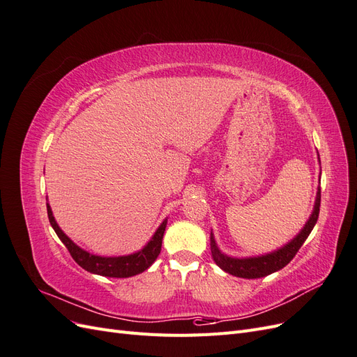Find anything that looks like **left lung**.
<instances>
[{
  "instance_id": "8db88e82",
  "label": "left lung",
  "mask_w": 357,
  "mask_h": 357,
  "mask_svg": "<svg viewBox=\"0 0 357 357\" xmlns=\"http://www.w3.org/2000/svg\"><path fill=\"white\" fill-rule=\"evenodd\" d=\"M319 162H320V158H319ZM319 211H320V188L317 189L314 208H312L310 219L307 220L304 228L299 231V234L295 236V238L290 240L283 247L277 248V250L261 255V256L232 257V256L225 255L218 247V244H215L214 235L211 231L210 245H211L213 261L219 268H222L225 273L235 277H241V278H261V277L273 274L275 271H280V269L284 268L291 259L295 257L301 245L304 244L305 240L308 238V235L311 234L312 228H314V225L317 223Z\"/></svg>"
}]
</instances>
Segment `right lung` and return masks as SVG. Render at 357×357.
Segmentation results:
<instances>
[{"mask_svg": "<svg viewBox=\"0 0 357 357\" xmlns=\"http://www.w3.org/2000/svg\"><path fill=\"white\" fill-rule=\"evenodd\" d=\"M47 215H49V222L52 225V228L55 229L59 240L66 244V247L68 248V252L75 262H77L88 273L98 274L102 277H113V278L132 277V275L144 273L149 266H152V264L156 261V257L160 253L162 238H164V232L167 228V219H165L159 225V228L156 229L152 238H150V241L142 248V250H138L135 253L125 255V256H98V255H92L89 252L83 250L82 247H79L71 238H68L66 234H63V231L56 223L55 218H53L49 202H47Z\"/></svg>", "mask_w": 357, "mask_h": 357, "instance_id": "1", "label": "right lung"}]
</instances>
